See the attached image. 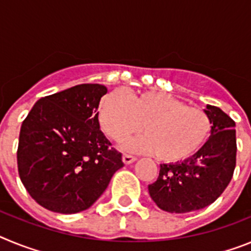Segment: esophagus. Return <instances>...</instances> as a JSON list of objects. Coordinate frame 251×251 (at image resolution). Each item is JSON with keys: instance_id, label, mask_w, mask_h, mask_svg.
I'll use <instances>...</instances> for the list:
<instances>
[{"instance_id": "1", "label": "esophagus", "mask_w": 251, "mask_h": 251, "mask_svg": "<svg viewBox=\"0 0 251 251\" xmlns=\"http://www.w3.org/2000/svg\"><path fill=\"white\" fill-rule=\"evenodd\" d=\"M136 161V157L134 156H130V154H127V153H124L123 154V162L126 165H129L132 162Z\"/></svg>"}]
</instances>
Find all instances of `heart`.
<instances>
[{"instance_id": "heart-1", "label": "heart", "mask_w": 251, "mask_h": 251, "mask_svg": "<svg viewBox=\"0 0 251 251\" xmlns=\"http://www.w3.org/2000/svg\"><path fill=\"white\" fill-rule=\"evenodd\" d=\"M97 118L112 141L134 133L146 134L127 145L137 152H154L159 161L174 163L195 156L211 134V119L203 109L162 92H138L126 98L118 92L100 99Z\"/></svg>"}]
</instances>
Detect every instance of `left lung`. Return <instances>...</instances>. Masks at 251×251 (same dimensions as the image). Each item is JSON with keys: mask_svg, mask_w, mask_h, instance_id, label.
<instances>
[{"mask_svg": "<svg viewBox=\"0 0 251 251\" xmlns=\"http://www.w3.org/2000/svg\"><path fill=\"white\" fill-rule=\"evenodd\" d=\"M211 137L191 158L162 163L156 182L148 185L161 210L185 214L211 205L230 183L236 166L235 122L220 108L207 105Z\"/></svg>", "mask_w": 251, "mask_h": 251, "instance_id": "8db88e82", "label": "left lung"}]
</instances>
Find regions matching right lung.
I'll list each match as a JSON object with an SVG mask.
<instances>
[{
    "label": "right lung",
    "mask_w": 251,
    "mask_h": 251,
    "mask_svg": "<svg viewBox=\"0 0 251 251\" xmlns=\"http://www.w3.org/2000/svg\"><path fill=\"white\" fill-rule=\"evenodd\" d=\"M108 89L80 84L39 99L20 130L17 167L39 205L59 214L89 208L124 166L99 129L97 109Z\"/></svg>",
    "instance_id": "add662e5"
}]
</instances>
